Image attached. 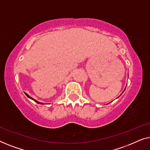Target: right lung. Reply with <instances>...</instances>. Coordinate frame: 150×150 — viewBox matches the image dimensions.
<instances>
[{"label": "right lung", "mask_w": 150, "mask_h": 150, "mask_svg": "<svg viewBox=\"0 0 150 150\" xmlns=\"http://www.w3.org/2000/svg\"><path fill=\"white\" fill-rule=\"evenodd\" d=\"M25 94H26V95L27 96H28V98H30V99H33V100H35V102H37V103H39V104H43V103H39V102H38V101H37V100H35V99H34V98H32V97H30V96H29V95H28V94H27L26 93H25Z\"/></svg>", "instance_id": "obj_1"}]
</instances>
